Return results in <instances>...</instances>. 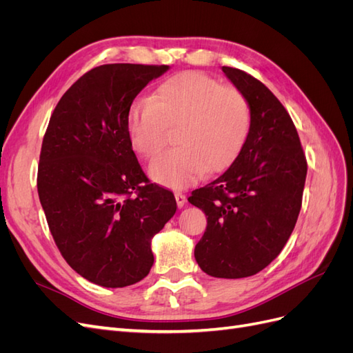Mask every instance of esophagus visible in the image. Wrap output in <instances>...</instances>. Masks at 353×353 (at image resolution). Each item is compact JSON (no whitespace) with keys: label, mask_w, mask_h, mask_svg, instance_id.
Segmentation results:
<instances>
[{"label":"esophagus","mask_w":353,"mask_h":353,"mask_svg":"<svg viewBox=\"0 0 353 353\" xmlns=\"http://www.w3.org/2000/svg\"><path fill=\"white\" fill-rule=\"evenodd\" d=\"M175 200H176L178 208L181 209V208H184L185 201H187V197H185V194H183V193H179V191H176V193H175Z\"/></svg>","instance_id":"34e87169"}]
</instances>
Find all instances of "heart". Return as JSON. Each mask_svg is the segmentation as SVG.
<instances>
[{"instance_id": "b5f03b06", "label": "heart", "mask_w": 353, "mask_h": 353, "mask_svg": "<svg viewBox=\"0 0 353 353\" xmlns=\"http://www.w3.org/2000/svg\"><path fill=\"white\" fill-rule=\"evenodd\" d=\"M179 122V147L157 156L148 168L154 183L169 188L187 187L205 170L219 172L230 166L249 137L252 110L237 88L188 70L160 83L152 99L135 100L125 128L134 150L152 159L163 147L166 125Z\"/></svg>"}]
</instances>
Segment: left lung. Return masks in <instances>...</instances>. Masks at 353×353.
Returning a JSON list of instances; mask_svg holds the SVG:
<instances>
[{
    "mask_svg": "<svg viewBox=\"0 0 353 353\" xmlns=\"http://www.w3.org/2000/svg\"><path fill=\"white\" fill-rule=\"evenodd\" d=\"M222 72L250 104V132L225 172L194 190L188 201L208 216L194 249L200 268L216 279H244L266 268L290 239L307 165L279 99L243 70Z\"/></svg>",
    "mask_w": 353,
    "mask_h": 353,
    "instance_id": "8db88e82",
    "label": "left lung"
}]
</instances>
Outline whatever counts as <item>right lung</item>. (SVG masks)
<instances>
[{"label":"right lung","mask_w":353,"mask_h":353,"mask_svg":"<svg viewBox=\"0 0 353 353\" xmlns=\"http://www.w3.org/2000/svg\"><path fill=\"white\" fill-rule=\"evenodd\" d=\"M168 70L94 68L60 99L42 141L38 194L52 239L72 270L101 287L141 281L153 237L176 212L172 191L147 183L125 128L134 99Z\"/></svg>","instance_id":"add662e5"}]
</instances>
